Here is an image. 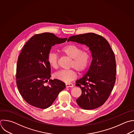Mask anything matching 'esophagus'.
Returning <instances> with one entry per match:
<instances>
[{"instance_id":"34e87169","label":"esophagus","mask_w":134,"mask_h":134,"mask_svg":"<svg viewBox=\"0 0 134 134\" xmlns=\"http://www.w3.org/2000/svg\"><path fill=\"white\" fill-rule=\"evenodd\" d=\"M65 86L66 87H73L74 86V85L72 83H66Z\"/></svg>"}]
</instances>
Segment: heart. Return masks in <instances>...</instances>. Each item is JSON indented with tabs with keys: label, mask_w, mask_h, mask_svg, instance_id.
<instances>
[{
	"label": "heart",
	"mask_w": 134,
	"mask_h": 134,
	"mask_svg": "<svg viewBox=\"0 0 134 134\" xmlns=\"http://www.w3.org/2000/svg\"><path fill=\"white\" fill-rule=\"evenodd\" d=\"M61 52L71 59L70 67L74 69L59 71L54 74V76L58 80L69 83L75 79L77 76L75 69L80 73L85 71L90 64L91 55L88 51H82L80 47L73 44L64 46L61 49ZM48 62L52 68H58V57L55 53L52 52L49 53Z\"/></svg>",
	"instance_id": "heart-1"
}]
</instances>
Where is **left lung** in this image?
I'll return each instance as SVG.
<instances>
[{
    "instance_id": "8db88e82",
    "label": "left lung",
    "mask_w": 134,
    "mask_h": 134,
    "mask_svg": "<svg viewBox=\"0 0 134 134\" xmlns=\"http://www.w3.org/2000/svg\"><path fill=\"white\" fill-rule=\"evenodd\" d=\"M69 41L84 44L91 51V65L86 74L76 81L75 85L82 90L76 103L84 109L96 108L107 99L115 83L116 65L114 52L104 38L94 33L71 36L68 40Z\"/></svg>"
}]
</instances>
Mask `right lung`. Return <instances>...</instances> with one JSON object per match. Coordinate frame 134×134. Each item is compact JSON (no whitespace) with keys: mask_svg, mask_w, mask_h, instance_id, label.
I'll use <instances>...</instances> for the list:
<instances>
[{"mask_svg":"<svg viewBox=\"0 0 134 134\" xmlns=\"http://www.w3.org/2000/svg\"><path fill=\"white\" fill-rule=\"evenodd\" d=\"M66 40L45 32L32 37L23 48L17 61L16 83L20 94L29 104L47 108L65 88L64 82L50 79L51 67L48 57L52 46Z\"/></svg>","mask_w":134,"mask_h":134,"instance_id":"right-lung-1","label":"right lung"}]
</instances>
